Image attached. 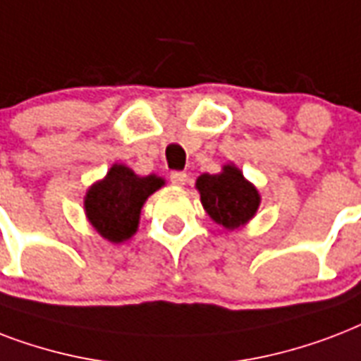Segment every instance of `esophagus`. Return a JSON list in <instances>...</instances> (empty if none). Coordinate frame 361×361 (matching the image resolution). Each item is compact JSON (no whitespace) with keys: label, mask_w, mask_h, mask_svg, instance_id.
I'll list each match as a JSON object with an SVG mask.
<instances>
[{"label":"esophagus","mask_w":361,"mask_h":361,"mask_svg":"<svg viewBox=\"0 0 361 361\" xmlns=\"http://www.w3.org/2000/svg\"><path fill=\"white\" fill-rule=\"evenodd\" d=\"M169 180H171L175 186H184L186 180H188V175L184 171H173L171 175H169Z\"/></svg>","instance_id":"obj_1"}]
</instances>
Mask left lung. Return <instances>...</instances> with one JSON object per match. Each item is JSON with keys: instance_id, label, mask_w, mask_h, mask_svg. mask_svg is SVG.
<instances>
[{"instance_id": "left-lung-1", "label": "left lung", "mask_w": 361, "mask_h": 361, "mask_svg": "<svg viewBox=\"0 0 361 361\" xmlns=\"http://www.w3.org/2000/svg\"><path fill=\"white\" fill-rule=\"evenodd\" d=\"M195 186L209 216L228 230H235L248 222L258 211V190L245 180L243 173L233 166H226L219 175H201Z\"/></svg>"}]
</instances>
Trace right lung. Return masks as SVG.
<instances>
[{
  "instance_id": "obj_1",
  "label": "right lung",
  "mask_w": 361,
  "mask_h": 361,
  "mask_svg": "<svg viewBox=\"0 0 361 361\" xmlns=\"http://www.w3.org/2000/svg\"><path fill=\"white\" fill-rule=\"evenodd\" d=\"M161 184L164 180L156 175L137 177L126 166H113L107 177L88 190L86 216L105 239L126 241L135 233L142 203Z\"/></svg>"
}]
</instances>
